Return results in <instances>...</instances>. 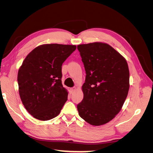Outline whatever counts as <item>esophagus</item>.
<instances>
[{"label": "esophagus", "instance_id": "esophagus-1", "mask_svg": "<svg viewBox=\"0 0 153 153\" xmlns=\"http://www.w3.org/2000/svg\"><path fill=\"white\" fill-rule=\"evenodd\" d=\"M75 89H76V87H73L72 88H70V89H69V91H70L71 93H72V92H73L74 91H75Z\"/></svg>", "mask_w": 153, "mask_h": 153}]
</instances>
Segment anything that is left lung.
<instances>
[{
	"mask_svg": "<svg viewBox=\"0 0 153 153\" xmlns=\"http://www.w3.org/2000/svg\"><path fill=\"white\" fill-rule=\"evenodd\" d=\"M86 73L82 85L84 98L77 105L78 114L93 126L113 119L127 97L129 73L127 62L108 44L77 46Z\"/></svg>",
	"mask_w": 153,
	"mask_h": 153,
	"instance_id": "8db88e82",
	"label": "left lung"
}]
</instances>
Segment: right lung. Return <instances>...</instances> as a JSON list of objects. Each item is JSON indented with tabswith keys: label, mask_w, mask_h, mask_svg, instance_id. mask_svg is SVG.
Segmentation results:
<instances>
[{
	"label": "right lung",
	"mask_w": 153,
	"mask_h": 153,
	"mask_svg": "<svg viewBox=\"0 0 153 153\" xmlns=\"http://www.w3.org/2000/svg\"><path fill=\"white\" fill-rule=\"evenodd\" d=\"M75 45L47 44L27 55L18 73L23 105L34 118L48 121L59 114L68 100L62 84V65Z\"/></svg>",
	"instance_id": "1"
}]
</instances>
